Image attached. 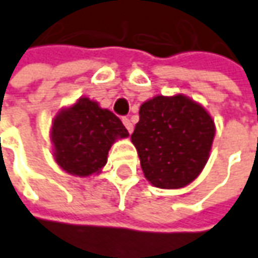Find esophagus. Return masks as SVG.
<instances>
[{
  "instance_id": "obj_1",
  "label": "esophagus",
  "mask_w": 258,
  "mask_h": 258,
  "mask_svg": "<svg viewBox=\"0 0 258 258\" xmlns=\"http://www.w3.org/2000/svg\"><path fill=\"white\" fill-rule=\"evenodd\" d=\"M122 124L125 125V128L128 130V133H133V122L130 121V118H127V117H122Z\"/></svg>"
}]
</instances>
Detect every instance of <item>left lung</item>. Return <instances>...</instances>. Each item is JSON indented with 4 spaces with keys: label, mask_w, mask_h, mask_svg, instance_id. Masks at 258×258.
I'll return each instance as SVG.
<instances>
[{
    "label": "left lung",
    "mask_w": 258,
    "mask_h": 258,
    "mask_svg": "<svg viewBox=\"0 0 258 258\" xmlns=\"http://www.w3.org/2000/svg\"><path fill=\"white\" fill-rule=\"evenodd\" d=\"M214 134V121L200 104L181 94L157 95L140 107L131 141L148 181L181 188L204 168Z\"/></svg>",
    "instance_id": "1"
}]
</instances>
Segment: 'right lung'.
<instances>
[{
	"mask_svg": "<svg viewBox=\"0 0 258 258\" xmlns=\"http://www.w3.org/2000/svg\"><path fill=\"white\" fill-rule=\"evenodd\" d=\"M125 137L128 131L120 118L88 98L59 112L51 130L57 164L80 177L100 171L112 143Z\"/></svg>",
	"mask_w": 258,
	"mask_h": 258,
	"instance_id": "1",
	"label": "right lung"
}]
</instances>
